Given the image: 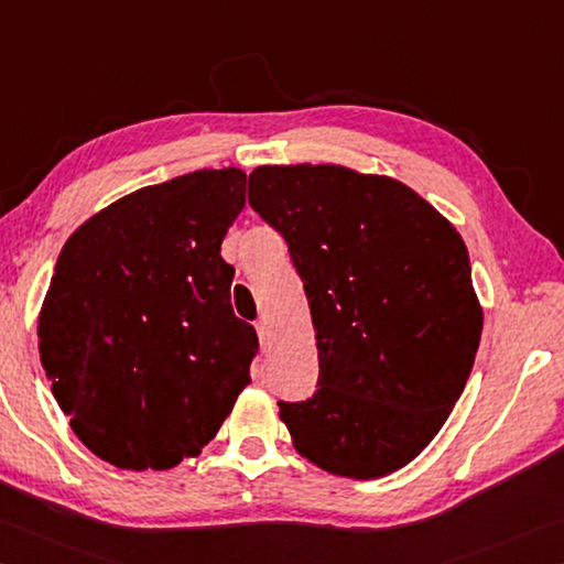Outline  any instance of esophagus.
<instances>
[{
    "instance_id": "1",
    "label": "esophagus",
    "mask_w": 564,
    "mask_h": 564,
    "mask_svg": "<svg viewBox=\"0 0 564 564\" xmlns=\"http://www.w3.org/2000/svg\"><path fill=\"white\" fill-rule=\"evenodd\" d=\"M257 337H260L262 349L270 347V329H267L264 322H257Z\"/></svg>"
}]
</instances>
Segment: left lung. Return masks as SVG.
<instances>
[{
    "label": "left lung",
    "mask_w": 564,
    "mask_h": 564,
    "mask_svg": "<svg viewBox=\"0 0 564 564\" xmlns=\"http://www.w3.org/2000/svg\"><path fill=\"white\" fill-rule=\"evenodd\" d=\"M250 205L288 242L317 332V391L280 401L294 446L334 476L403 468L476 361L482 312L466 242L411 187L341 165L254 167Z\"/></svg>",
    "instance_id": "8db88e82"
}]
</instances>
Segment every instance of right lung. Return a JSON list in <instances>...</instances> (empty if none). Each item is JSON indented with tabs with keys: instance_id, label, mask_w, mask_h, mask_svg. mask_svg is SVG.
<instances>
[{
	"instance_id": "add662e5",
	"label": "right lung",
	"mask_w": 564,
	"mask_h": 564,
	"mask_svg": "<svg viewBox=\"0 0 564 564\" xmlns=\"http://www.w3.org/2000/svg\"><path fill=\"white\" fill-rule=\"evenodd\" d=\"M240 167L121 197L58 254L39 354L84 446L116 468L197 456L250 383L252 324L235 317L223 237L245 207Z\"/></svg>"
}]
</instances>
